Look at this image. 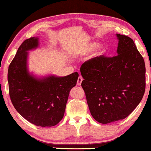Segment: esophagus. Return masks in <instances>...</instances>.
Instances as JSON below:
<instances>
[{"instance_id":"34e87169","label":"esophagus","mask_w":151,"mask_h":151,"mask_svg":"<svg viewBox=\"0 0 151 151\" xmlns=\"http://www.w3.org/2000/svg\"><path fill=\"white\" fill-rule=\"evenodd\" d=\"M82 80H83V78H82V76H79V78H78V81H77V84H78V86L81 85V84H82Z\"/></svg>"}]
</instances>
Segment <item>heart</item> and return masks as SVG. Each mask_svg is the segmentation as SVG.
Listing matches in <instances>:
<instances>
[{
    "label": "heart",
    "mask_w": 151,
    "mask_h": 151,
    "mask_svg": "<svg viewBox=\"0 0 151 151\" xmlns=\"http://www.w3.org/2000/svg\"><path fill=\"white\" fill-rule=\"evenodd\" d=\"M96 43H91V44L88 45V46L86 47L85 51H92L93 49H94L95 48H96ZM105 51H106V48H105V47L104 46V45H100V46H98V49H97V54L102 55L105 53Z\"/></svg>",
    "instance_id": "heart-1"
}]
</instances>
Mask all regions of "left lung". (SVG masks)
Wrapping results in <instances>:
<instances>
[{
    "instance_id": "8db88e82",
    "label": "left lung",
    "mask_w": 151,
    "mask_h": 151,
    "mask_svg": "<svg viewBox=\"0 0 151 151\" xmlns=\"http://www.w3.org/2000/svg\"><path fill=\"white\" fill-rule=\"evenodd\" d=\"M117 55L93 58L82 64V87L91 114L98 122L126 118L143 98L146 67L133 40L117 34Z\"/></svg>"
}]
</instances>
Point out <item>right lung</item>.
<instances>
[{
    "instance_id": "1",
    "label": "right lung",
    "mask_w": 151,
    "mask_h": 151,
    "mask_svg": "<svg viewBox=\"0 0 151 151\" xmlns=\"http://www.w3.org/2000/svg\"><path fill=\"white\" fill-rule=\"evenodd\" d=\"M38 46V38L27 39L18 48L8 69L9 93L16 110L28 122L42 127L59 123L65 114L69 92L76 85L78 73L41 79L28 72L27 51Z\"/></svg>"
}]
</instances>
